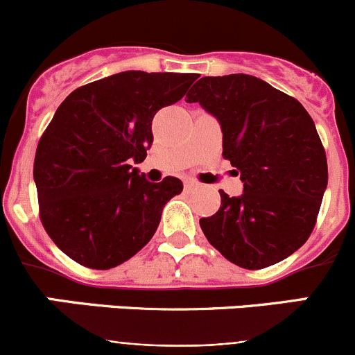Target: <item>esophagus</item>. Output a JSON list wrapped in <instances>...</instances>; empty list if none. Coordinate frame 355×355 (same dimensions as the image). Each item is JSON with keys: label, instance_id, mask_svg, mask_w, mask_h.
Instances as JSON below:
<instances>
[{"label": "esophagus", "instance_id": "obj_1", "mask_svg": "<svg viewBox=\"0 0 355 355\" xmlns=\"http://www.w3.org/2000/svg\"><path fill=\"white\" fill-rule=\"evenodd\" d=\"M196 187H198V184L194 180H185V191H192Z\"/></svg>", "mask_w": 355, "mask_h": 355}]
</instances>
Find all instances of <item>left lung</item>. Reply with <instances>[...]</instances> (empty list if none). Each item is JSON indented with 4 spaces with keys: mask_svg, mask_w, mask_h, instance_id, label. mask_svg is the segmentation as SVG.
I'll list each match as a JSON object with an SVG mask.
<instances>
[{
    "mask_svg": "<svg viewBox=\"0 0 355 355\" xmlns=\"http://www.w3.org/2000/svg\"><path fill=\"white\" fill-rule=\"evenodd\" d=\"M187 101L220 121L223 157L244 182L239 198L220 191V209L199 220L204 235L245 270L280 263L309 239L328 184L313 118L295 98L245 73L199 78Z\"/></svg>",
    "mask_w": 355,
    "mask_h": 355,
    "instance_id": "left-lung-1",
    "label": "left lung"
}]
</instances>
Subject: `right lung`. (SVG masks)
Listing matches in <instances>:
<instances>
[{"instance_id":"obj_1","label":"right lung","mask_w":355,"mask_h":355,"mask_svg":"<svg viewBox=\"0 0 355 355\" xmlns=\"http://www.w3.org/2000/svg\"><path fill=\"white\" fill-rule=\"evenodd\" d=\"M198 73L128 70L75 89L39 139V216L60 250L92 270L130 259L155 235L178 178L148 182L142 163L157 110L185 96Z\"/></svg>"}]
</instances>
